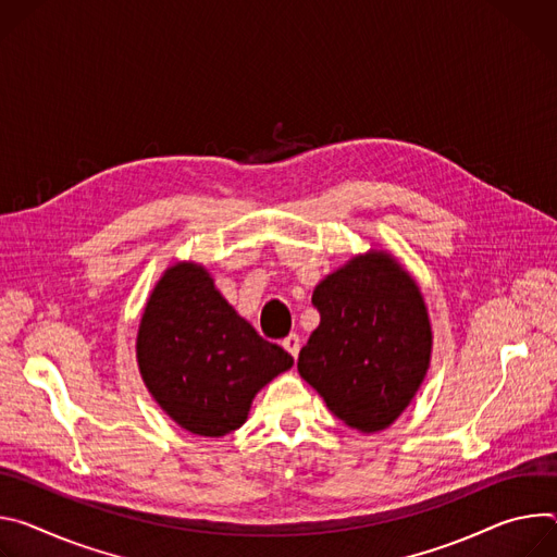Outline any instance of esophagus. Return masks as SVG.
I'll list each match as a JSON object with an SVG mask.
<instances>
[{"mask_svg": "<svg viewBox=\"0 0 557 557\" xmlns=\"http://www.w3.org/2000/svg\"><path fill=\"white\" fill-rule=\"evenodd\" d=\"M283 347L296 358L298 351H300V338H298V334H289L287 338H283Z\"/></svg>", "mask_w": 557, "mask_h": 557, "instance_id": "esophagus-1", "label": "esophagus"}]
</instances>
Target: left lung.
I'll return each mask as SVG.
<instances>
[{
	"label": "left lung",
	"instance_id": "8db88e82",
	"mask_svg": "<svg viewBox=\"0 0 557 557\" xmlns=\"http://www.w3.org/2000/svg\"><path fill=\"white\" fill-rule=\"evenodd\" d=\"M312 305L321 323L298 354V374L351 429L389 426L429 367L431 327L418 285L389 255L369 252L330 274Z\"/></svg>",
	"mask_w": 557,
	"mask_h": 557
}]
</instances>
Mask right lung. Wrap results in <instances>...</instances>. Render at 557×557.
Here are the masks:
<instances>
[{"label":"right lung","mask_w":557,"mask_h":557,"mask_svg":"<svg viewBox=\"0 0 557 557\" xmlns=\"http://www.w3.org/2000/svg\"><path fill=\"white\" fill-rule=\"evenodd\" d=\"M146 387L183 429L219 438L238 429L257 392L294 358L265 341L195 263L157 283L137 336Z\"/></svg>","instance_id":"add662e5"}]
</instances>
